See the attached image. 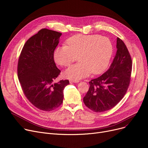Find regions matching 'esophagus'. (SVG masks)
<instances>
[{"mask_svg":"<svg viewBox=\"0 0 148 148\" xmlns=\"http://www.w3.org/2000/svg\"><path fill=\"white\" fill-rule=\"evenodd\" d=\"M79 82V81L78 80H74V79H70V83H73V82H74V83H77V82Z\"/></svg>","mask_w":148,"mask_h":148,"instance_id":"34e87169","label":"esophagus"}]
</instances>
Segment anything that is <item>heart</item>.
<instances>
[{
  "label": "heart",
  "mask_w": 148,
  "mask_h": 148,
  "mask_svg": "<svg viewBox=\"0 0 148 148\" xmlns=\"http://www.w3.org/2000/svg\"><path fill=\"white\" fill-rule=\"evenodd\" d=\"M66 44L55 49L53 59L60 66L67 67L78 57L80 62L70 66L64 72L66 78L74 80L85 78L91 73H102L113 52L111 40L99 35H75L66 40Z\"/></svg>",
  "instance_id": "heart-1"
}]
</instances>
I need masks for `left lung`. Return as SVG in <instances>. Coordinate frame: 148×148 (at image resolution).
I'll return each instance as SVG.
<instances>
[{"mask_svg":"<svg viewBox=\"0 0 148 148\" xmlns=\"http://www.w3.org/2000/svg\"><path fill=\"white\" fill-rule=\"evenodd\" d=\"M117 52L106 72L89 82L90 88L83 98L86 106L96 112L113 108L124 97L130 86L132 60L124 42L117 38Z\"/></svg>","mask_w":148,"mask_h":148,"instance_id":"1","label":"left lung"}]
</instances>
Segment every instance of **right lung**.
Returning <instances> with one entry per match:
<instances>
[{
	"label": "right lung",
	"mask_w": 148,
	"mask_h": 148,
	"mask_svg": "<svg viewBox=\"0 0 148 148\" xmlns=\"http://www.w3.org/2000/svg\"><path fill=\"white\" fill-rule=\"evenodd\" d=\"M61 33L42 29L25 43L19 56L17 75L23 93L34 107L51 111L63 101V90L69 80L53 81L60 74L53 52Z\"/></svg>",
	"instance_id": "1"
}]
</instances>
